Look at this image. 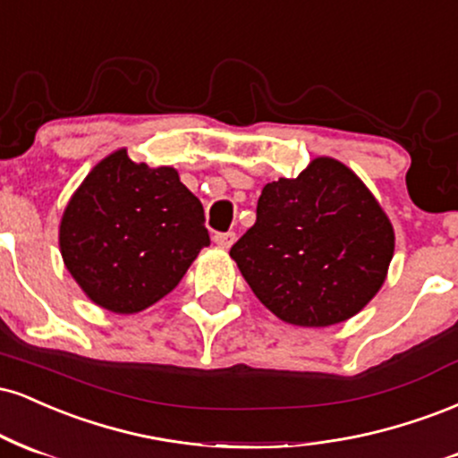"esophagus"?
Returning a JSON list of instances; mask_svg holds the SVG:
<instances>
[{
	"mask_svg": "<svg viewBox=\"0 0 458 458\" xmlns=\"http://www.w3.org/2000/svg\"><path fill=\"white\" fill-rule=\"evenodd\" d=\"M214 242L220 246V249H231V244L235 242L233 231H227V233H216L214 235Z\"/></svg>",
	"mask_w": 458,
	"mask_h": 458,
	"instance_id": "34e87169",
	"label": "esophagus"
}]
</instances>
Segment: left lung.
Listing matches in <instances>:
<instances>
[{"label": "left lung", "instance_id": "left-lung-1", "mask_svg": "<svg viewBox=\"0 0 458 458\" xmlns=\"http://www.w3.org/2000/svg\"><path fill=\"white\" fill-rule=\"evenodd\" d=\"M229 255L278 319L327 327L377 295L394 255V229L347 165L319 156L293 180L263 186L255 225Z\"/></svg>", "mask_w": 458, "mask_h": 458}]
</instances>
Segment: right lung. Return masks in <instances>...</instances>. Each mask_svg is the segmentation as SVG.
Masks as SVG:
<instances>
[{"instance_id": "obj_1", "label": "right lung", "mask_w": 458, "mask_h": 458, "mask_svg": "<svg viewBox=\"0 0 458 458\" xmlns=\"http://www.w3.org/2000/svg\"><path fill=\"white\" fill-rule=\"evenodd\" d=\"M201 201L174 166H148L126 148L102 158L59 223L64 266L94 304L141 313L174 292L209 246Z\"/></svg>"}]
</instances>
